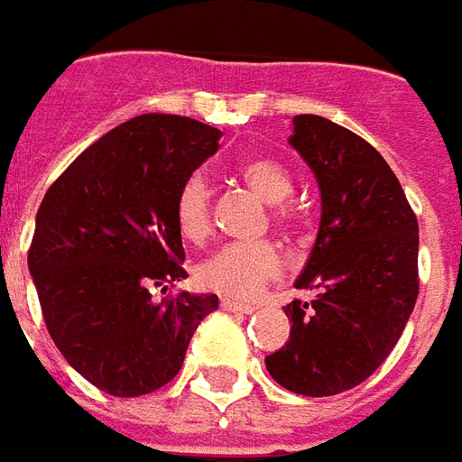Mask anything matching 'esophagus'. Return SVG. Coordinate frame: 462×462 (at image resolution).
Segmentation results:
<instances>
[{"label": "esophagus", "instance_id": "esophagus-1", "mask_svg": "<svg viewBox=\"0 0 462 462\" xmlns=\"http://www.w3.org/2000/svg\"><path fill=\"white\" fill-rule=\"evenodd\" d=\"M221 309L228 310V313H251V310H256V306H251V303H241V300H234V299H221Z\"/></svg>", "mask_w": 462, "mask_h": 462}]
</instances>
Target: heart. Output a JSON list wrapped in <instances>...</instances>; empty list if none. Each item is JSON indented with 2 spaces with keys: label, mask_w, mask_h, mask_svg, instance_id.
Returning a JSON list of instances; mask_svg holds the SVG:
<instances>
[{
  "label": "heart",
  "mask_w": 462,
  "mask_h": 462,
  "mask_svg": "<svg viewBox=\"0 0 462 462\" xmlns=\"http://www.w3.org/2000/svg\"><path fill=\"white\" fill-rule=\"evenodd\" d=\"M238 176L256 191L263 201L273 204V224L291 226L296 211L289 206L293 194V176L273 156H248L238 163ZM173 221L179 234L199 244L211 234L214 204L211 189L201 171L186 176L173 199ZM283 271V258L271 241L258 244H226L196 266V281L206 291L228 299H254L258 291L276 281Z\"/></svg>",
  "instance_id": "b5f03b06"
}]
</instances>
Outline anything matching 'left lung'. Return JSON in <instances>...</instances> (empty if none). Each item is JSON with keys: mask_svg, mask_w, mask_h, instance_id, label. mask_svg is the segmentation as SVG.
Here are the masks:
<instances>
[{"mask_svg": "<svg viewBox=\"0 0 462 462\" xmlns=\"http://www.w3.org/2000/svg\"><path fill=\"white\" fill-rule=\"evenodd\" d=\"M291 146L320 189L319 236L293 283L316 299L283 306L289 343L266 356V368L291 393L323 398L365 381L401 338L418 299V218L358 134L299 114Z\"/></svg>", "mask_w": 462, "mask_h": 462, "instance_id": "left-lung-1", "label": "left lung"}]
</instances>
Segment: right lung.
Here are the masks:
<instances>
[{"instance_id": "add662e5", "label": "right lung", "mask_w": 462, "mask_h": 462, "mask_svg": "<svg viewBox=\"0 0 462 462\" xmlns=\"http://www.w3.org/2000/svg\"><path fill=\"white\" fill-rule=\"evenodd\" d=\"M221 132L176 114L124 121L81 152L42 199L29 273L61 356L116 398L159 391L218 299L171 293L184 246L173 199L214 156Z\"/></svg>"}]
</instances>
